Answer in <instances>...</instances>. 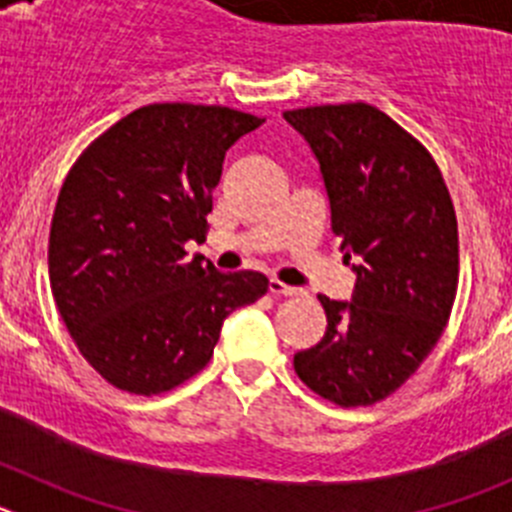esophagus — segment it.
<instances>
[{"label":"esophagus","instance_id":"34e87169","mask_svg":"<svg viewBox=\"0 0 512 512\" xmlns=\"http://www.w3.org/2000/svg\"><path fill=\"white\" fill-rule=\"evenodd\" d=\"M269 292L274 297H300L302 295V289L289 287V284L279 282V279H269Z\"/></svg>","mask_w":512,"mask_h":512}]
</instances>
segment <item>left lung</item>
<instances>
[{"label": "left lung", "instance_id": "left-lung-1", "mask_svg": "<svg viewBox=\"0 0 512 512\" xmlns=\"http://www.w3.org/2000/svg\"><path fill=\"white\" fill-rule=\"evenodd\" d=\"M320 161L330 225L354 261V300L320 295L328 328L295 354L315 395L374 405L408 382L449 323L459 228L441 169L415 135L366 102L287 110Z\"/></svg>", "mask_w": 512, "mask_h": 512}]
</instances>
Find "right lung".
<instances>
[{
	"instance_id": "add662e5",
	"label": "right lung",
	"mask_w": 512,
	"mask_h": 512,
	"mask_svg": "<svg viewBox=\"0 0 512 512\" xmlns=\"http://www.w3.org/2000/svg\"><path fill=\"white\" fill-rule=\"evenodd\" d=\"M264 120L223 104L158 102L94 138L63 179L48 277L79 354L112 387L153 397L200 374L223 320L266 295L259 271L220 274L205 241L225 151Z\"/></svg>"
}]
</instances>
